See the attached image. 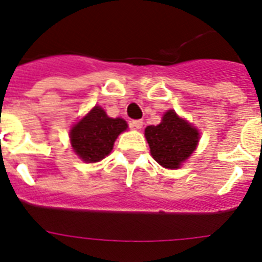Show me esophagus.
Wrapping results in <instances>:
<instances>
[{"mask_svg": "<svg viewBox=\"0 0 262 262\" xmlns=\"http://www.w3.org/2000/svg\"><path fill=\"white\" fill-rule=\"evenodd\" d=\"M131 127L136 129H140L143 127V120L142 119H135V120H131Z\"/></svg>", "mask_w": 262, "mask_h": 262, "instance_id": "esophagus-1", "label": "esophagus"}]
</instances>
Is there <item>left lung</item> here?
Returning a JSON list of instances; mask_svg holds the SVG:
<instances>
[{
    "label": "left lung",
    "mask_w": 262,
    "mask_h": 262,
    "mask_svg": "<svg viewBox=\"0 0 262 262\" xmlns=\"http://www.w3.org/2000/svg\"><path fill=\"white\" fill-rule=\"evenodd\" d=\"M151 155L164 168L176 169L195 149L200 134L186 120L169 110L157 126L145 128Z\"/></svg>",
    "instance_id": "obj_1"
}]
</instances>
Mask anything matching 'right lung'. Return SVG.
I'll return each instance as SVG.
<instances>
[{
  "mask_svg": "<svg viewBox=\"0 0 262 262\" xmlns=\"http://www.w3.org/2000/svg\"><path fill=\"white\" fill-rule=\"evenodd\" d=\"M124 129L126 120L108 118L102 108L96 106L71 129L72 147L84 161L97 163L110 154L115 139Z\"/></svg>",
  "mask_w": 262,
  "mask_h": 262,
  "instance_id": "1",
  "label": "right lung"
}]
</instances>
